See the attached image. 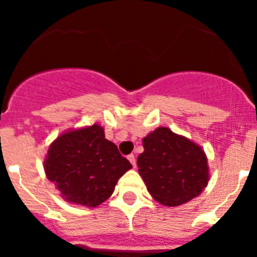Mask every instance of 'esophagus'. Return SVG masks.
<instances>
[{
    "instance_id": "34e87169",
    "label": "esophagus",
    "mask_w": 257,
    "mask_h": 257,
    "mask_svg": "<svg viewBox=\"0 0 257 257\" xmlns=\"http://www.w3.org/2000/svg\"><path fill=\"white\" fill-rule=\"evenodd\" d=\"M127 160L130 161L131 165H133L134 167H135V166H136V160H135V156H134V154H130V156H127Z\"/></svg>"
}]
</instances>
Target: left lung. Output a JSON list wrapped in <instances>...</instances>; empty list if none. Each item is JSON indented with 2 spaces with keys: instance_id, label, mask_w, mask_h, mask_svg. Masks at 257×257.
Segmentation results:
<instances>
[{
  "instance_id": "left-lung-1",
  "label": "left lung",
  "mask_w": 257,
  "mask_h": 257,
  "mask_svg": "<svg viewBox=\"0 0 257 257\" xmlns=\"http://www.w3.org/2000/svg\"><path fill=\"white\" fill-rule=\"evenodd\" d=\"M138 157L147 189L165 206H180L199 196L208 183L207 158L198 145L160 127L143 139Z\"/></svg>"
}]
</instances>
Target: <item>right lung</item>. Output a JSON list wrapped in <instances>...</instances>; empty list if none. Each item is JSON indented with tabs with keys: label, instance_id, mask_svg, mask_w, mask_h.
Here are the masks:
<instances>
[{
	"label": "right lung",
	"instance_id": "right-lung-1",
	"mask_svg": "<svg viewBox=\"0 0 257 257\" xmlns=\"http://www.w3.org/2000/svg\"><path fill=\"white\" fill-rule=\"evenodd\" d=\"M131 167L97 124L59 136L50 145L45 161L47 179L63 197L88 207L112 196L118 179Z\"/></svg>",
	"mask_w": 257,
	"mask_h": 257
}]
</instances>
